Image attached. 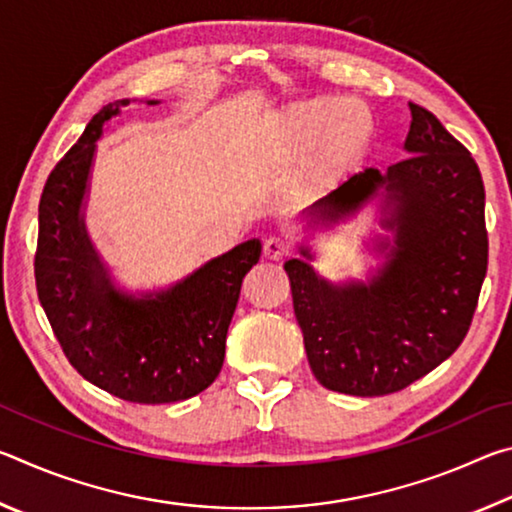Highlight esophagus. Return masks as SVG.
I'll use <instances>...</instances> for the list:
<instances>
[{
  "label": "esophagus",
  "instance_id": "34e87169",
  "mask_svg": "<svg viewBox=\"0 0 512 512\" xmlns=\"http://www.w3.org/2000/svg\"><path fill=\"white\" fill-rule=\"evenodd\" d=\"M264 255L268 257V259H282L284 255H289V241L287 239H282V237H268L266 241H264Z\"/></svg>",
  "mask_w": 512,
  "mask_h": 512
}]
</instances>
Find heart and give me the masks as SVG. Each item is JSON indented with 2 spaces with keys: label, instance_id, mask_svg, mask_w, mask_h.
<instances>
[{
  "label": "heart",
  "instance_id": "heart-1",
  "mask_svg": "<svg viewBox=\"0 0 512 512\" xmlns=\"http://www.w3.org/2000/svg\"><path fill=\"white\" fill-rule=\"evenodd\" d=\"M375 124L357 101L311 97L277 112L268 126V142L280 160L309 158V178L329 185L359 167L370 149Z\"/></svg>",
  "mask_w": 512,
  "mask_h": 512
}]
</instances>
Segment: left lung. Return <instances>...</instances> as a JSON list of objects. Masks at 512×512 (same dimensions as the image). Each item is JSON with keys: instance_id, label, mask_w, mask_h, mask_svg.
<instances>
[{"instance_id": "obj_1", "label": "left lung", "mask_w": 512, "mask_h": 512, "mask_svg": "<svg viewBox=\"0 0 512 512\" xmlns=\"http://www.w3.org/2000/svg\"><path fill=\"white\" fill-rule=\"evenodd\" d=\"M409 108V158L354 173L302 212L309 230H329L377 205L384 262L345 282L318 275L307 244L284 262L311 372L336 393H397L452 357L488 271L481 171L429 110Z\"/></svg>"}]
</instances>
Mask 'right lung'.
Wrapping results in <instances>:
<instances>
[{
  "label": "right lung",
  "mask_w": 512,
  "mask_h": 512,
  "mask_svg": "<svg viewBox=\"0 0 512 512\" xmlns=\"http://www.w3.org/2000/svg\"><path fill=\"white\" fill-rule=\"evenodd\" d=\"M128 103L103 106L49 173L38 207L36 287L79 375L126 402L169 404L219 377L241 282L259 262L262 244L248 239L167 289L117 287L85 228V203L103 126Z\"/></svg>",
  "instance_id": "add662e5"
}]
</instances>
